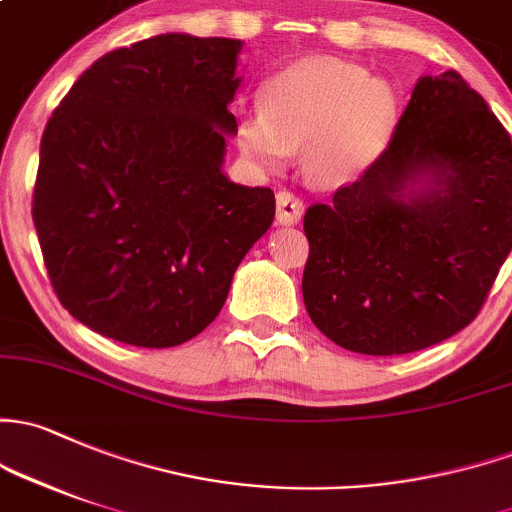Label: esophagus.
Masks as SVG:
<instances>
[{"mask_svg":"<svg viewBox=\"0 0 512 512\" xmlns=\"http://www.w3.org/2000/svg\"><path fill=\"white\" fill-rule=\"evenodd\" d=\"M301 213H304V203H301L294 193H289V191L277 193V223L279 225L299 223Z\"/></svg>","mask_w":512,"mask_h":512,"instance_id":"obj_1","label":"esophagus"}]
</instances>
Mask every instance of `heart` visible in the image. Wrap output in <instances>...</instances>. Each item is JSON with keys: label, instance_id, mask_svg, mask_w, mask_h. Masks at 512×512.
<instances>
[{"label": "heart", "instance_id": "heart-1", "mask_svg": "<svg viewBox=\"0 0 512 512\" xmlns=\"http://www.w3.org/2000/svg\"><path fill=\"white\" fill-rule=\"evenodd\" d=\"M400 120L390 80L338 58H306L262 88V110L238 122V142L262 166L304 147V174L319 186L358 179L385 152Z\"/></svg>", "mask_w": 512, "mask_h": 512}]
</instances>
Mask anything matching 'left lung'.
I'll return each instance as SVG.
<instances>
[{
  "label": "left lung",
  "instance_id": "1",
  "mask_svg": "<svg viewBox=\"0 0 512 512\" xmlns=\"http://www.w3.org/2000/svg\"><path fill=\"white\" fill-rule=\"evenodd\" d=\"M301 292L336 346L402 355L481 311L512 247V142L456 71L424 75L390 144L304 215Z\"/></svg>",
  "mask_w": 512,
  "mask_h": 512
}]
</instances>
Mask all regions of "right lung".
Listing matches in <instances>:
<instances>
[{
	"label": "right lung",
	"instance_id": "obj_1",
	"mask_svg": "<svg viewBox=\"0 0 512 512\" xmlns=\"http://www.w3.org/2000/svg\"><path fill=\"white\" fill-rule=\"evenodd\" d=\"M238 39L161 34L105 53L41 137L34 215L68 314L139 348L191 341L274 220L270 188L223 174Z\"/></svg>",
	"mask_w": 512,
	"mask_h": 512
}]
</instances>
